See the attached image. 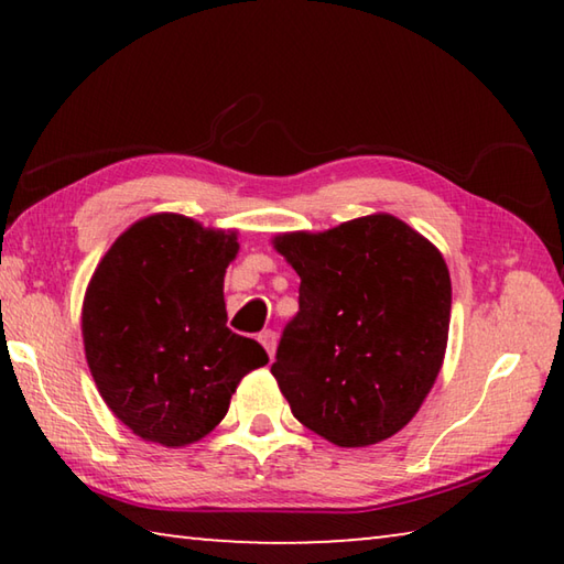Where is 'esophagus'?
Here are the masks:
<instances>
[{
	"label": "esophagus",
	"instance_id": "obj_1",
	"mask_svg": "<svg viewBox=\"0 0 564 564\" xmlns=\"http://www.w3.org/2000/svg\"><path fill=\"white\" fill-rule=\"evenodd\" d=\"M259 343L265 348V352H269V358L273 360L275 356V333L273 330H263L259 336Z\"/></svg>",
	"mask_w": 564,
	"mask_h": 564
}]
</instances>
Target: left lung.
Wrapping results in <instances>:
<instances>
[{
    "instance_id": "obj_1",
    "label": "left lung",
    "mask_w": 564,
    "mask_h": 564,
    "mask_svg": "<svg viewBox=\"0 0 564 564\" xmlns=\"http://www.w3.org/2000/svg\"><path fill=\"white\" fill-rule=\"evenodd\" d=\"M271 243L301 275L299 316L271 366L291 413L338 447L403 431L443 368L453 303L443 253L390 214Z\"/></svg>"
}]
</instances>
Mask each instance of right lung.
Here are the masks:
<instances>
[{"instance_id":"add662e5","label":"right lung","mask_w":564,"mask_h":564,"mask_svg":"<svg viewBox=\"0 0 564 564\" xmlns=\"http://www.w3.org/2000/svg\"><path fill=\"white\" fill-rule=\"evenodd\" d=\"M236 228L181 214L133 221L104 253L82 303V338L104 403L133 435L186 447L221 423L246 373L269 362L226 328Z\"/></svg>"}]
</instances>
